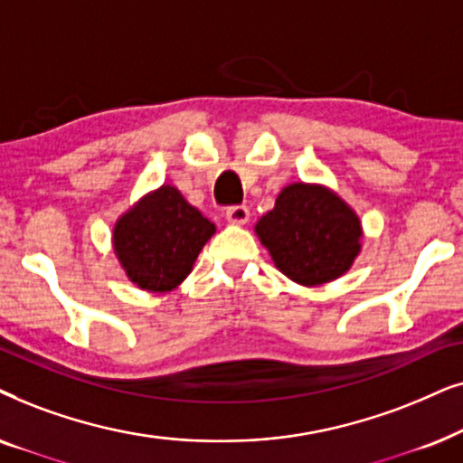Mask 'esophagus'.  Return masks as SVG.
<instances>
[{
	"label": "esophagus",
	"mask_w": 463,
	"mask_h": 463,
	"mask_svg": "<svg viewBox=\"0 0 463 463\" xmlns=\"http://www.w3.org/2000/svg\"><path fill=\"white\" fill-rule=\"evenodd\" d=\"M226 220L231 222V224H237L241 226L245 224V222L250 220V209L245 205H232L226 209Z\"/></svg>",
	"instance_id": "1"
}]
</instances>
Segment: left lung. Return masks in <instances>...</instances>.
Masks as SVG:
<instances>
[{"instance_id": "1", "label": "left lung", "mask_w": 463, "mask_h": 463, "mask_svg": "<svg viewBox=\"0 0 463 463\" xmlns=\"http://www.w3.org/2000/svg\"><path fill=\"white\" fill-rule=\"evenodd\" d=\"M256 235L275 267L300 286H322L347 273L362 250L357 213L330 188L289 184L258 220Z\"/></svg>"}]
</instances>
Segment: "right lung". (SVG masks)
I'll use <instances>...</instances> for the list:
<instances>
[{"instance_id":"1","label":"right lung","mask_w":463,"mask_h":463,"mask_svg":"<svg viewBox=\"0 0 463 463\" xmlns=\"http://www.w3.org/2000/svg\"><path fill=\"white\" fill-rule=\"evenodd\" d=\"M215 226L169 184L122 213L114 251L128 279L147 292H171L190 275Z\"/></svg>"}]
</instances>
